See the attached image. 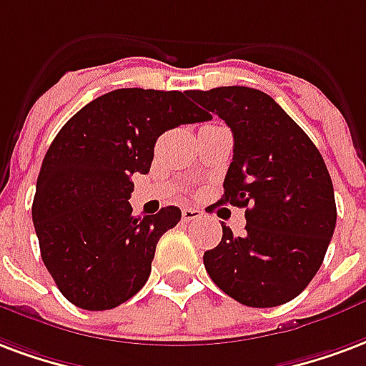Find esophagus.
I'll return each instance as SVG.
<instances>
[{
	"label": "esophagus",
	"instance_id": "obj_1",
	"mask_svg": "<svg viewBox=\"0 0 366 366\" xmlns=\"http://www.w3.org/2000/svg\"><path fill=\"white\" fill-rule=\"evenodd\" d=\"M204 217V213L196 207H186L182 209V221L184 223H192V221H197V219Z\"/></svg>",
	"mask_w": 366,
	"mask_h": 366
}]
</instances>
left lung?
I'll list each match as a JSON object with an SVG mask.
<instances>
[{
	"label": "left lung",
	"mask_w": 366,
	"mask_h": 366,
	"mask_svg": "<svg viewBox=\"0 0 366 366\" xmlns=\"http://www.w3.org/2000/svg\"><path fill=\"white\" fill-rule=\"evenodd\" d=\"M231 128L234 149L221 204L246 207V232L204 254L213 283L246 307L293 300L320 269L335 229L332 178L299 124L258 89L188 91Z\"/></svg>",
	"instance_id": "1"
}]
</instances>
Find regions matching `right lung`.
I'll list each match as a JSON object with an SVG mask.
<instances>
[{
  "instance_id": "1",
  "label": "right lung",
  "mask_w": 366,
  "mask_h": 366,
  "mask_svg": "<svg viewBox=\"0 0 366 366\" xmlns=\"http://www.w3.org/2000/svg\"><path fill=\"white\" fill-rule=\"evenodd\" d=\"M209 120L188 91L116 89L89 102L46 151L32 223L59 293L85 310H110L149 280L159 238L176 227L174 205L134 217L132 176L147 174L159 135Z\"/></svg>"
}]
</instances>
